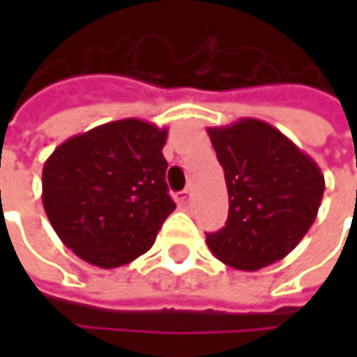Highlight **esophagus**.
I'll list each match as a JSON object with an SVG mask.
<instances>
[{"label": "esophagus", "mask_w": 357, "mask_h": 357, "mask_svg": "<svg viewBox=\"0 0 357 357\" xmlns=\"http://www.w3.org/2000/svg\"><path fill=\"white\" fill-rule=\"evenodd\" d=\"M190 197H192L190 190H181V192L176 195V202H178L181 206H186V204L190 202Z\"/></svg>", "instance_id": "esophagus-1"}]
</instances>
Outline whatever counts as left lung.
Instances as JSON below:
<instances>
[{"label":"left lung","mask_w":357,"mask_h":357,"mask_svg":"<svg viewBox=\"0 0 357 357\" xmlns=\"http://www.w3.org/2000/svg\"><path fill=\"white\" fill-rule=\"evenodd\" d=\"M228 190L227 225L206 234L227 266L254 272L294 250L324 197L320 167L286 135L258 119L206 129Z\"/></svg>","instance_id":"8db88e82"}]
</instances>
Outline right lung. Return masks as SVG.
Returning a JSON list of instances; mask_svg holds the SVG:
<instances>
[{"instance_id":"right-lung-1","label":"right lung","mask_w":357,"mask_h":357,"mask_svg":"<svg viewBox=\"0 0 357 357\" xmlns=\"http://www.w3.org/2000/svg\"><path fill=\"white\" fill-rule=\"evenodd\" d=\"M167 129L121 119L75 135L43 165V208L61 242L99 268L144 254L174 211L165 181Z\"/></svg>"}]
</instances>
